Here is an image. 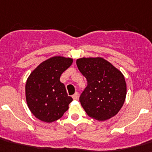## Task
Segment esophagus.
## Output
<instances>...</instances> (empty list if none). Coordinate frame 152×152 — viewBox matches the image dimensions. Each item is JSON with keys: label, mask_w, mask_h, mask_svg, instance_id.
Here are the masks:
<instances>
[{"label": "esophagus", "mask_w": 152, "mask_h": 152, "mask_svg": "<svg viewBox=\"0 0 152 152\" xmlns=\"http://www.w3.org/2000/svg\"><path fill=\"white\" fill-rule=\"evenodd\" d=\"M72 98L74 99V100H77L78 99V93L77 92H75V94H74L73 96H72Z\"/></svg>", "instance_id": "esophagus-1"}]
</instances>
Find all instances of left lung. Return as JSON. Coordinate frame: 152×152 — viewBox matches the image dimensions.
<instances>
[{
  "label": "left lung",
  "instance_id": "8db88e82",
  "mask_svg": "<svg viewBox=\"0 0 152 152\" xmlns=\"http://www.w3.org/2000/svg\"><path fill=\"white\" fill-rule=\"evenodd\" d=\"M77 68L87 79L88 85L80 102L88 116L99 121L118 113L126 96V83L123 73L102 57H81Z\"/></svg>",
  "mask_w": 152,
  "mask_h": 152
}]
</instances>
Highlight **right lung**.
<instances>
[{"instance_id":"add662e5","label":"right lung","mask_w":152,"mask_h":152,"mask_svg":"<svg viewBox=\"0 0 152 152\" xmlns=\"http://www.w3.org/2000/svg\"><path fill=\"white\" fill-rule=\"evenodd\" d=\"M72 63L71 57L52 56L39 64L27 78L26 102L31 113L42 122L52 123L61 118L73 101L60 81Z\"/></svg>"}]
</instances>
